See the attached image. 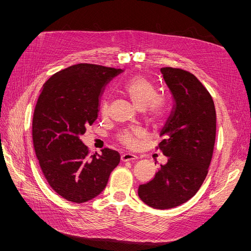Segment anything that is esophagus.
Instances as JSON below:
<instances>
[{
    "mask_svg": "<svg viewBox=\"0 0 251 251\" xmlns=\"http://www.w3.org/2000/svg\"><path fill=\"white\" fill-rule=\"evenodd\" d=\"M138 159V156L135 155V154H132V153H128V152H125V153H122L121 154V161L122 162H128V161H135Z\"/></svg>",
    "mask_w": 251,
    "mask_h": 251,
    "instance_id": "1",
    "label": "esophagus"
}]
</instances>
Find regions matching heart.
Wrapping results in <instances>:
<instances>
[{"label": "heart", "mask_w": 251, "mask_h": 251, "mask_svg": "<svg viewBox=\"0 0 251 251\" xmlns=\"http://www.w3.org/2000/svg\"><path fill=\"white\" fill-rule=\"evenodd\" d=\"M123 94L129 98L137 110L146 111L152 123L161 122L168 110V101L165 98L157 96V89L153 82L146 76L135 75L131 77L122 86ZM109 103L102 100L100 111L102 115L108 113ZM143 135L142 130L136 129L132 132H126L120 136V141L128 148L135 146V139Z\"/></svg>", "instance_id": "1"}]
</instances>
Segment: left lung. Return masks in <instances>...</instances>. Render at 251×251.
Masks as SVG:
<instances>
[{"label":"left lung","instance_id":"8db88e82","mask_svg":"<svg viewBox=\"0 0 251 251\" xmlns=\"http://www.w3.org/2000/svg\"><path fill=\"white\" fill-rule=\"evenodd\" d=\"M161 72L174 101L160 133L159 148L168 162L139 186L138 195L151 207L167 209L189 201L203 183L214 151L217 116L209 92L193 74L172 67Z\"/></svg>","mask_w":251,"mask_h":251}]
</instances>
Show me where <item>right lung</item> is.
<instances>
[{
	"mask_svg": "<svg viewBox=\"0 0 251 251\" xmlns=\"http://www.w3.org/2000/svg\"><path fill=\"white\" fill-rule=\"evenodd\" d=\"M122 72L72 65L50 76L41 90L32 120L34 151L50 187L69 201L81 203L100 194L120 163V154L110 149L89 155L81 136L97 120L104 86Z\"/></svg>",
	"mask_w": 251,
	"mask_h": 251,
	"instance_id": "right-lung-1",
	"label": "right lung"
}]
</instances>
